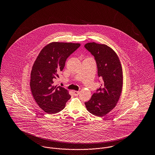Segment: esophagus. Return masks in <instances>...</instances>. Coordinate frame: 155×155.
Returning a JSON list of instances; mask_svg holds the SVG:
<instances>
[{
	"instance_id": "1",
	"label": "esophagus",
	"mask_w": 155,
	"mask_h": 155,
	"mask_svg": "<svg viewBox=\"0 0 155 155\" xmlns=\"http://www.w3.org/2000/svg\"><path fill=\"white\" fill-rule=\"evenodd\" d=\"M73 93H74V95L75 96H78L79 94H80V92L79 91H73Z\"/></svg>"
}]
</instances>
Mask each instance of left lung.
Instances as JSON below:
<instances>
[{"mask_svg":"<svg viewBox=\"0 0 155 155\" xmlns=\"http://www.w3.org/2000/svg\"><path fill=\"white\" fill-rule=\"evenodd\" d=\"M84 47L94 56L98 77L102 80L101 87L85 104L89 113L102 117L118 102L123 87L122 68L117 55L107 45L92 42Z\"/></svg>","mask_w":155,"mask_h":155,"instance_id":"obj_1","label":"left lung"}]
</instances>
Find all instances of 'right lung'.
<instances>
[{
    "mask_svg": "<svg viewBox=\"0 0 155 155\" xmlns=\"http://www.w3.org/2000/svg\"><path fill=\"white\" fill-rule=\"evenodd\" d=\"M81 45L52 42L41 50L32 66L30 87L39 106L48 114L62 110L71 96L67 90L54 85L65 66L67 59Z\"/></svg>",
    "mask_w": 155,
    "mask_h": 155,
    "instance_id": "add662e5",
    "label": "right lung"
}]
</instances>
